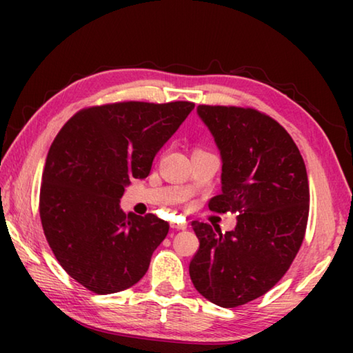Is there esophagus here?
Masks as SVG:
<instances>
[{
  "mask_svg": "<svg viewBox=\"0 0 353 353\" xmlns=\"http://www.w3.org/2000/svg\"><path fill=\"white\" fill-rule=\"evenodd\" d=\"M171 227L176 230H185L187 229V224H182V223H171Z\"/></svg>",
  "mask_w": 353,
  "mask_h": 353,
  "instance_id": "34e87169",
  "label": "esophagus"
}]
</instances>
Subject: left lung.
I'll return each mask as SVG.
<instances>
[{
	"mask_svg": "<svg viewBox=\"0 0 353 353\" xmlns=\"http://www.w3.org/2000/svg\"><path fill=\"white\" fill-rule=\"evenodd\" d=\"M219 149L218 213L236 212L234 230L193 221L199 249L190 261L194 288L224 308L270 291L290 270L305 236L310 188L303 159L290 134L254 109L198 105Z\"/></svg>",
	"mask_w": 353,
	"mask_h": 353,
	"instance_id": "left-lung-1",
	"label": "left lung"
}]
</instances>
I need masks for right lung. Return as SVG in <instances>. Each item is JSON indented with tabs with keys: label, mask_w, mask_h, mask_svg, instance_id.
Wrapping results in <instances>:
<instances>
[{
	"label": "right lung",
	"mask_w": 353,
	"mask_h": 353,
	"mask_svg": "<svg viewBox=\"0 0 353 353\" xmlns=\"http://www.w3.org/2000/svg\"><path fill=\"white\" fill-rule=\"evenodd\" d=\"M194 109L193 103H115L82 109L52 141L41 176L40 219L70 277L97 294L128 290L145 276L170 224L119 208L132 179Z\"/></svg>",
	"instance_id": "add662e5"
}]
</instances>
